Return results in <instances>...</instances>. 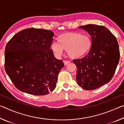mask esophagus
Returning <instances> with one entry per match:
<instances>
[{
    "mask_svg": "<svg viewBox=\"0 0 124 124\" xmlns=\"http://www.w3.org/2000/svg\"><path fill=\"white\" fill-rule=\"evenodd\" d=\"M63 63L64 66H66V65H67L68 63H70V61H63Z\"/></svg>",
    "mask_w": 124,
    "mask_h": 124,
    "instance_id": "1",
    "label": "esophagus"
}]
</instances>
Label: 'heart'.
Here are the masks:
<instances>
[{"label":"heart","mask_w":124,"mask_h":124,"mask_svg":"<svg viewBox=\"0 0 124 124\" xmlns=\"http://www.w3.org/2000/svg\"><path fill=\"white\" fill-rule=\"evenodd\" d=\"M58 43L54 41L51 45L52 51L58 57L61 56L65 50L70 58H81L89 53L92 46L89 35L77 32L63 33L58 37Z\"/></svg>","instance_id":"1"}]
</instances>
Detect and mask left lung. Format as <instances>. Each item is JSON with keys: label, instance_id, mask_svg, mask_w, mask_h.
<instances>
[{"label": "left lung", "instance_id": "left-lung-1", "mask_svg": "<svg viewBox=\"0 0 124 124\" xmlns=\"http://www.w3.org/2000/svg\"><path fill=\"white\" fill-rule=\"evenodd\" d=\"M91 37L92 46L86 56L73 60L77 67V81L86 90L97 89L112 79L120 59L116 38L103 26L87 24L79 27Z\"/></svg>", "mask_w": 124, "mask_h": 124}]
</instances>
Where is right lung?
Listing matches in <instances>:
<instances>
[{
  "instance_id": "obj_1",
  "label": "right lung",
  "mask_w": 124,
  "mask_h": 124,
  "mask_svg": "<svg viewBox=\"0 0 124 124\" xmlns=\"http://www.w3.org/2000/svg\"><path fill=\"white\" fill-rule=\"evenodd\" d=\"M54 33L34 28L17 33L5 50V70L17 89L32 95L54 91L64 67L51 49Z\"/></svg>"
}]
</instances>
